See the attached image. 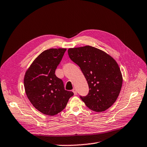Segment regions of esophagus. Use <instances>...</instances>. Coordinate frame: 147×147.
Here are the masks:
<instances>
[{
  "label": "esophagus",
  "instance_id": "obj_1",
  "mask_svg": "<svg viewBox=\"0 0 147 147\" xmlns=\"http://www.w3.org/2000/svg\"><path fill=\"white\" fill-rule=\"evenodd\" d=\"M73 92L74 93V94L76 95V94H77V91H76V90L75 89V88H74V89L73 90Z\"/></svg>",
  "mask_w": 147,
  "mask_h": 147
}]
</instances>
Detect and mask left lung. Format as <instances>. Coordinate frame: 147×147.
I'll list each match as a JSON object with an SVG mask.
<instances>
[{
	"label": "left lung",
	"mask_w": 147,
	"mask_h": 147,
	"mask_svg": "<svg viewBox=\"0 0 147 147\" xmlns=\"http://www.w3.org/2000/svg\"><path fill=\"white\" fill-rule=\"evenodd\" d=\"M67 53L80 66L89 86L86 96H80L82 101L93 111L107 110L121 89L123 78L117 63L104 51L90 46L70 48Z\"/></svg>",
	"instance_id": "1"
}]
</instances>
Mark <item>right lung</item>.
<instances>
[{
  "mask_svg": "<svg viewBox=\"0 0 147 147\" xmlns=\"http://www.w3.org/2000/svg\"><path fill=\"white\" fill-rule=\"evenodd\" d=\"M66 49H49L43 51L27 70L24 84L27 96L42 113L54 116L62 111L72 91L64 89L63 81L55 74Z\"/></svg>",
  "mask_w": 147,
  "mask_h": 147,
  "instance_id": "add662e5",
  "label": "right lung"
}]
</instances>
